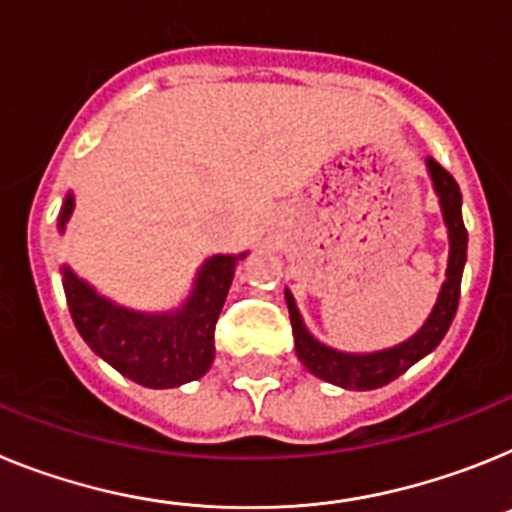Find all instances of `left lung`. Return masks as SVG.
<instances>
[{
	"label": "left lung",
	"instance_id": "8db88e82",
	"mask_svg": "<svg viewBox=\"0 0 512 512\" xmlns=\"http://www.w3.org/2000/svg\"><path fill=\"white\" fill-rule=\"evenodd\" d=\"M428 175L433 180V190L441 201L443 221L448 226V268H446V281H443L438 301H435L430 317L425 319L420 330L410 337V340L399 342L394 348L376 350V353H342V350L330 348L319 342L317 337L311 335L304 327L296 301H293L291 291L286 288V304L288 314H291V327H293V342H296V355L299 361L309 368L314 376L330 381V384L342 386V389H379V386L389 384L397 376H402L410 366L422 361L425 355L433 353L441 340L446 337L448 327H451L456 309H459V296H461V275H464L466 265V234L464 219H461V190L459 182L453 180L451 172H446L441 164L435 162L433 157L425 159Z\"/></svg>",
	"mask_w": 512,
	"mask_h": 512
}]
</instances>
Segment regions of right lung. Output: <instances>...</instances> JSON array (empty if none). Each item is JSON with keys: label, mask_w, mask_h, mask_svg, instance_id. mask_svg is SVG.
<instances>
[{"label": "right lung", "mask_w": 512, "mask_h": 512, "mask_svg": "<svg viewBox=\"0 0 512 512\" xmlns=\"http://www.w3.org/2000/svg\"><path fill=\"white\" fill-rule=\"evenodd\" d=\"M74 195H66L59 231L66 229ZM242 255H213L195 275L193 291L175 311L146 314L105 299L69 265L61 268L66 304L82 340L131 381L149 389H172L201 379L211 368L213 330Z\"/></svg>", "instance_id": "1"}]
</instances>
